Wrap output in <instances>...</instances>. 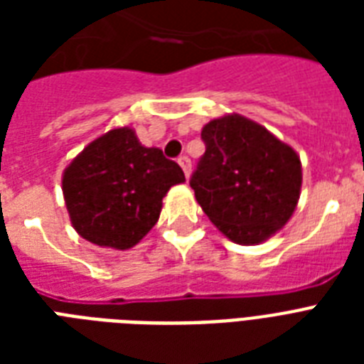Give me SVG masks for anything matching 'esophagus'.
<instances>
[{
    "instance_id": "esophagus-1",
    "label": "esophagus",
    "mask_w": 364,
    "mask_h": 364,
    "mask_svg": "<svg viewBox=\"0 0 364 364\" xmlns=\"http://www.w3.org/2000/svg\"><path fill=\"white\" fill-rule=\"evenodd\" d=\"M177 162H179V166H181L183 171H185V177L188 179V177H191V171H193V162H191V159H188V156H179Z\"/></svg>"
}]
</instances>
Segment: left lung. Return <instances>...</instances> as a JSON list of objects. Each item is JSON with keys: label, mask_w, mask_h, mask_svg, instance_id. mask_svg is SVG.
<instances>
[{"label": "left lung", "mask_w": 364, "mask_h": 364, "mask_svg": "<svg viewBox=\"0 0 364 364\" xmlns=\"http://www.w3.org/2000/svg\"><path fill=\"white\" fill-rule=\"evenodd\" d=\"M205 153L191 187L210 221L240 245L266 242L293 217L302 164L262 124L230 113L202 128Z\"/></svg>", "instance_id": "1"}]
</instances>
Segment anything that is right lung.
I'll return each mask as SVG.
<instances>
[{
    "label": "right lung",
    "mask_w": 364,
    "mask_h": 364,
    "mask_svg": "<svg viewBox=\"0 0 364 364\" xmlns=\"http://www.w3.org/2000/svg\"><path fill=\"white\" fill-rule=\"evenodd\" d=\"M185 181L177 162L145 147L130 126L90 141L62 176L70 221L87 242L126 251L156 225L162 198Z\"/></svg>",
    "instance_id": "right-lung-1"
}]
</instances>
